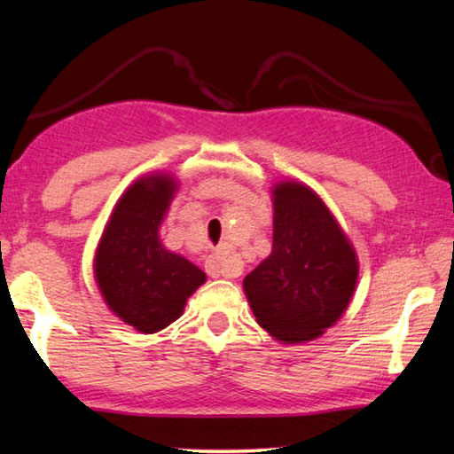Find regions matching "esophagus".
<instances>
[{
	"label": "esophagus",
	"mask_w": 454,
	"mask_h": 454,
	"mask_svg": "<svg viewBox=\"0 0 454 454\" xmlns=\"http://www.w3.org/2000/svg\"><path fill=\"white\" fill-rule=\"evenodd\" d=\"M206 272H208L212 278H218V276L236 278V276H240V264H238V260L234 258L232 252L222 250L206 260Z\"/></svg>",
	"instance_id": "obj_1"
}]
</instances>
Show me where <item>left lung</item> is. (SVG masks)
<instances>
[{"label":"left lung","instance_id":"8db88e82","mask_svg":"<svg viewBox=\"0 0 454 454\" xmlns=\"http://www.w3.org/2000/svg\"><path fill=\"white\" fill-rule=\"evenodd\" d=\"M272 206V252L244 278L246 298L276 340H314L355 294L356 252L333 212L302 182L276 184Z\"/></svg>","mask_w":454,"mask_h":454}]
</instances>
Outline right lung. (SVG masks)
<instances>
[{"instance_id":"obj_1","label":"right lung","mask_w":454,"mask_h":454,"mask_svg":"<svg viewBox=\"0 0 454 454\" xmlns=\"http://www.w3.org/2000/svg\"><path fill=\"white\" fill-rule=\"evenodd\" d=\"M176 190L170 174L136 180L118 200L94 258L107 309L144 334L178 320L188 298L206 282L196 264L166 250L158 236Z\"/></svg>"}]
</instances>
